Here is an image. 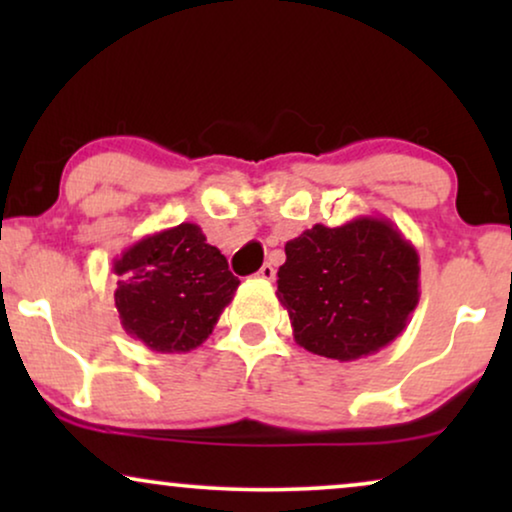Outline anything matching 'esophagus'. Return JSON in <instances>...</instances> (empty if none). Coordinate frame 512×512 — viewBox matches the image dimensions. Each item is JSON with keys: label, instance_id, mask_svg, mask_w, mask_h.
<instances>
[{"label": "esophagus", "instance_id": "obj_1", "mask_svg": "<svg viewBox=\"0 0 512 512\" xmlns=\"http://www.w3.org/2000/svg\"><path fill=\"white\" fill-rule=\"evenodd\" d=\"M258 279H265V282H272L275 279V268H272V263H265L261 270H258Z\"/></svg>", "mask_w": 512, "mask_h": 512}]
</instances>
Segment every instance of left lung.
I'll return each instance as SVG.
<instances>
[{
    "label": "left lung",
    "mask_w": 512,
    "mask_h": 512,
    "mask_svg": "<svg viewBox=\"0 0 512 512\" xmlns=\"http://www.w3.org/2000/svg\"><path fill=\"white\" fill-rule=\"evenodd\" d=\"M284 251L277 298L307 352L356 361L405 331L419 303V256L389 219L317 223Z\"/></svg>",
    "instance_id": "8db88e82"
}]
</instances>
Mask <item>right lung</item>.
<instances>
[{"mask_svg": "<svg viewBox=\"0 0 512 512\" xmlns=\"http://www.w3.org/2000/svg\"><path fill=\"white\" fill-rule=\"evenodd\" d=\"M114 272L121 326L160 354L200 347L240 286L195 223L142 237L114 258Z\"/></svg>", "mask_w": 512, "mask_h": 512, "instance_id": "obj_1", "label": "right lung"}]
</instances>
